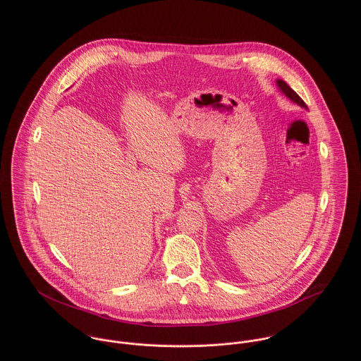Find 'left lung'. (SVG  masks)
<instances>
[{
	"mask_svg": "<svg viewBox=\"0 0 361 361\" xmlns=\"http://www.w3.org/2000/svg\"><path fill=\"white\" fill-rule=\"evenodd\" d=\"M276 86L279 87V92H281L282 94H285L290 102H293V103L300 105L302 108H306V109H307V105L296 94V92H295L293 89L289 87V85H288L286 82H283V80H281V79H276Z\"/></svg>",
	"mask_w": 361,
	"mask_h": 361,
	"instance_id": "obj_1",
	"label": "left lung"
}]
</instances>
